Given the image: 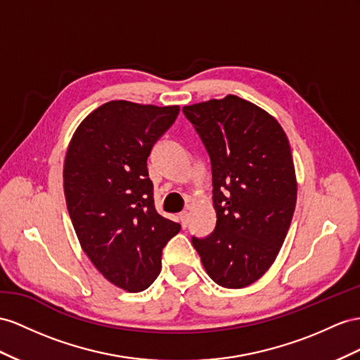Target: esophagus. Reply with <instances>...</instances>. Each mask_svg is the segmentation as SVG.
I'll return each mask as SVG.
<instances>
[{
    "label": "esophagus",
    "mask_w": 360,
    "mask_h": 360,
    "mask_svg": "<svg viewBox=\"0 0 360 360\" xmlns=\"http://www.w3.org/2000/svg\"><path fill=\"white\" fill-rule=\"evenodd\" d=\"M179 220H181V225L186 228L188 225V211H182L179 214Z\"/></svg>",
    "instance_id": "obj_1"
}]
</instances>
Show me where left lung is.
Instances as JSON below:
<instances>
[{"instance_id":"8db88e82","label":"left lung","mask_w":360,"mask_h":360,"mask_svg":"<svg viewBox=\"0 0 360 360\" xmlns=\"http://www.w3.org/2000/svg\"><path fill=\"white\" fill-rule=\"evenodd\" d=\"M210 155L214 231L193 237L210 278L242 289L271 268L289 231L297 178L276 120L237 96L182 108Z\"/></svg>"}]
</instances>
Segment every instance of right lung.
Returning <instances> with one entry per match:
<instances>
[{"label": "right lung", "mask_w": 360, "mask_h": 360, "mask_svg": "<svg viewBox=\"0 0 360 360\" xmlns=\"http://www.w3.org/2000/svg\"><path fill=\"white\" fill-rule=\"evenodd\" d=\"M178 114L179 106L108 101L79 124L67 150L63 191L82 250L127 292L156 280L162 248L181 229L156 211L147 170L153 144Z\"/></svg>", "instance_id": "right-lung-1"}]
</instances>
